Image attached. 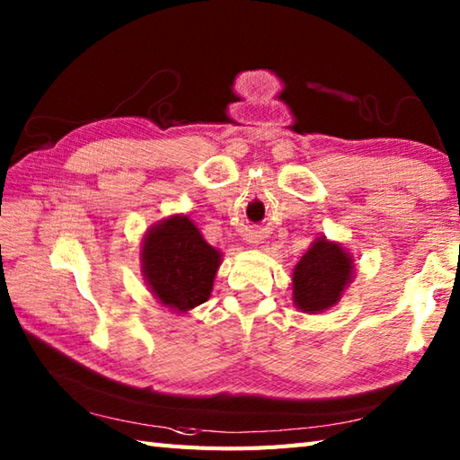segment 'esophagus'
<instances>
[{
    "mask_svg": "<svg viewBox=\"0 0 460 460\" xmlns=\"http://www.w3.org/2000/svg\"><path fill=\"white\" fill-rule=\"evenodd\" d=\"M251 247H259V243H261V237L259 235H249L247 239H245Z\"/></svg>",
    "mask_w": 460,
    "mask_h": 460,
    "instance_id": "1",
    "label": "esophagus"
}]
</instances>
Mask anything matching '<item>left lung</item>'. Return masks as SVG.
<instances>
[{"mask_svg": "<svg viewBox=\"0 0 460 460\" xmlns=\"http://www.w3.org/2000/svg\"><path fill=\"white\" fill-rule=\"evenodd\" d=\"M354 257L338 241L314 239L292 270V302L305 314H320L336 306L354 282Z\"/></svg>", "mask_w": 460, "mask_h": 460, "instance_id": "left-lung-1", "label": "left lung"}]
</instances>
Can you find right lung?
<instances>
[{
  "label": "right lung",
  "mask_w": 460,
  "mask_h": 460,
  "mask_svg": "<svg viewBox=\"0 0 460 460\" xmlns=\"http://www.w3.org/2000/svg\"><path fill=\"white\" fill-rule=\"evenodd\" d=\"M221 257L188 215L175 213L146 231L140 247L142 277L164 308L188 314L211 296Z\"/></svg>",
  "instance_id": "right-lung-1"
}]
</instances>
